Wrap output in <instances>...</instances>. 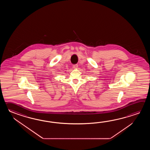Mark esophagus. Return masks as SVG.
<instances>
[{
    "label": "esophagus",
    "instance_id": "obj_1",
    "mask_svg": "<svg viewBox=\"0 0 150 150\" xmlns=\"http://www.w3.org/2000/svg\"><path fill=\"white\" fill-rule=\"evenodd\" d=\"M78 67V64H74V65H73V68H74V69H76V68H77Z\"/></svg>",
    "mask_w": 150,
    "mask_h": 150
}]
</instances>
